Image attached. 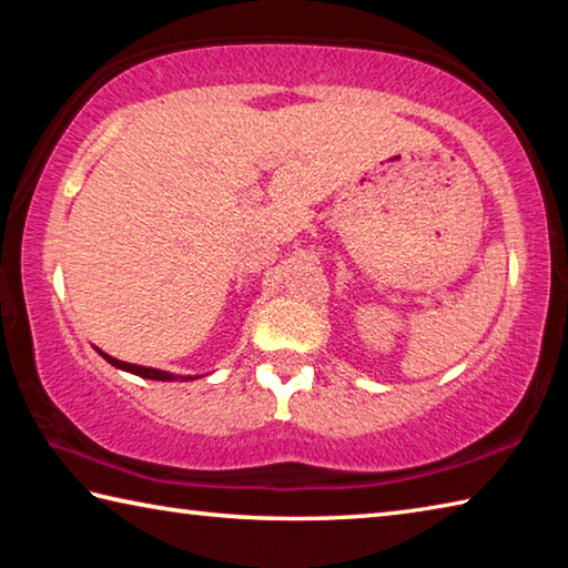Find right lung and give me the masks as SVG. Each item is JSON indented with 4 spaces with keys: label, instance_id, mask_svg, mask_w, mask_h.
Returning <instances> with one entry per match:
<instances>
[{
    "label": "right lung",
    "instance_id": "obj_1",
    "mask_svg": "<svg viewBox=\"0 0 568 568\" xmlns=\"http://www.w3.org/2000/svg\"><path fill=\"white\" fill-rule=\"evenodd\" d=\"M100 355H102V358L108 361V363H112L114 368H122V371H128V373H134V376H140V378H152V381H190V378H185V376H172V373L158 371V368H145V365H134V363L118 361V358H112V355L102 353V351H100Z\"/></svg>",
    "mask_w": 568,
    "mask_h": 568
}]
</instances>
